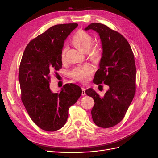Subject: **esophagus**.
Returning <instances> with one entry per match:
<instances>
[{"instance_id": "esophagus-1", "label": "esophagus", "mask_w": 158, "mask_h": 158, "mask_svg": "<svg viewBox=\"0 0 158 158\" xmlns=\"http://www.w3.org/2000/svg\"><path fill=\"white\" fill-rule=\"evenodd\" d=\"M81 90H82L81 94H82V95H85L86 94H85V87L82 86V87H81Z\"/></svg>"}]
</instances>
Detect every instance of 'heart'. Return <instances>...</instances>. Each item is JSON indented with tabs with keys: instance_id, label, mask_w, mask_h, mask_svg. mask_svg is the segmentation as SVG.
<instances>
[{
	"instance_id": "b5f03b06",
	"label": "heart",
	"mask_w": 158,
	"mask_h": 158,
	"mask_svg": "<svg viewBox=\"0 0 158 158\" xmlns=\"http://www.w3.org/2000/svg\"><path fill=\"white\" fill-rule=\"evenodd\" d=\"M93 42V39L91 35L84 31H79L73 36L72 43L78 49L83 52H87L91 49ZM66 49H64L62 52V60H65V54ZM92 55H96V51L92 52ZM94 71L93 67L88 64L79 65L72 71L71 76L77 81L86 82L89 80L90 76Z\"/></svg>"
}]
</instances>
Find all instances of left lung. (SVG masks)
Masks as SVG:
<instances>
[{
	"mask_svg": "<svg viewBox=\"0 0 158 158\" xmlns=\"http://www.w3.org/2000/svg\"><path fill=\"white\" fill-rule=\"evenodd\" d=\"M89 29L98 34L102 46L100 67L93 82L97 85L103 83L109 89L103 96L91 88L85 93L94 101L91 110L94 123L109 128L123 119L136 92L134 56L130 44L118 32L100 23H92L85 28V31Z\"/></svg>",
	"mask_w": 158,
	"mask_h": 158,
	"instance_id": "obj_1",
	"label": "left lung"
}]
</instances>
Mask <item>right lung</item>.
<instances>
[{
	"label": "right lung",
	"instance_id": "obj_1",
	"mask_svg": "<svg viewBox=\"0 0 158 158\" xmlns=\"http://www.w3.org/2000/svg\"><path fill=\"white\" fill-rule=\"evenodd\" d=\"M78 24L52 26L26 46L19 67L21 100L33 122L42 130L56 131L65 125L69 107L81 94L74 84L64 85L60 93L50 89V74L62 68L64 41Z\"/></svg>",
	"mask_w": 158,
	"mask_h": 158
}]
</instances>
